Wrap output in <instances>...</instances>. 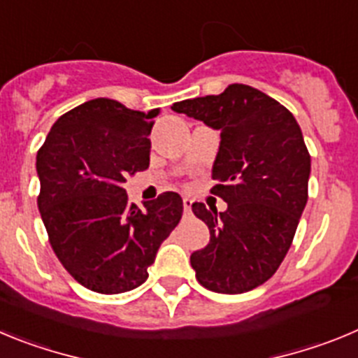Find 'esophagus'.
Listing matches in <instances>:
<instances>
[{"instance_id": "esophagus-1", "label": "esophagus", "mask_w": 358, "mask_h": 358, "mask_svg": "<svg viewBox=\"0 0 358 358\" xmlns=\"http://www.w3.org/2000/svg\"><path fill=\"white\" fill-rule=\"evenodd\" d=\"M191 207H192V199L189 198V196H185V198H183V208H185V212H189L191 210Z\"/></svg>"}]
</instances>
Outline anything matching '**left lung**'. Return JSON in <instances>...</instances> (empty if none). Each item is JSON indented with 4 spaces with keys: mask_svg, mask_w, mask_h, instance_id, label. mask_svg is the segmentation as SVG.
<instances>
[{
    "mask_svg": "<svg viewBox=\"0 0 358 358\" xmlns=\"http://www.w3.org/2000/svg\"><path fill=\"white\" fill-rule=\"evenodd\" d=\"M171 108L221 131L210 192L228 208L192 203L210 230V243L191 255L196 278L223 294L259 287L287 255L307 205L310 155L301 128L276 99L243 83Z\"/></svg>",
    "mask_w": 358,
    "mask_h": 358,
    "instance_id": "1",
    "label": "left lung"
}]
</instances>
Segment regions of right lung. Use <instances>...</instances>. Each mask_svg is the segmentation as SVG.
<instances>
[{
  "mask_svg": "<svg viewBox=\"0 0 358 358\" xmlns=\"http://www.w3.org/2000/svg\"><path fill=\"white\" fill-rule=\"evenodd\" d=\"M157 115L159 108L144 114L115 99H91L60 115L37 151V205L51 248L94 292L119 294L146 282L160 244L182 219L176 192L143 210L123 189L127 176L150 166Z\"/></svg>",
  "mask_w": 358,
  "mask_h": 358,
  "instance_id": "obj_1",
  "label": "right lung"
}]
</instances>
